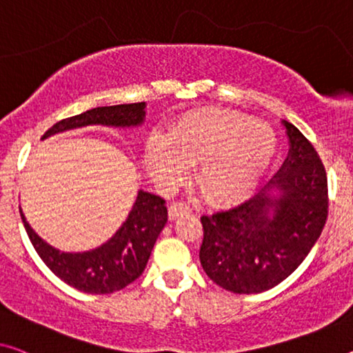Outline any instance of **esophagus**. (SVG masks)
I'll return each instance as SVG.
<instances>
[{
  "mask_svg": "<svg viewBox=\"0 0 353 353\" xmlns=\"http://www.w3.org/2000/svg\"><path fill=\"white\" fill-rule=\"evenodd\" d=\"M192 212V208L188 206L187 203H182V201H177V203H172L170 206V219L174 220L177 217H181V215H185V214H190Z\"/></svg>",
  "mask_w": 353,
  "mask_h": 353,
  "instance_id": "34e87169",
  "label": "esophagus"
}]
</instances>
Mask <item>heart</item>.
Instances as JSON below:
<instances>
[{"instance_id":"b5f03b06","label":"heart","mask_w":353,"mask_h":353,"mask_svg":"<svg viewBox=\"0 0 353 353\" xmlns=\"http://www.w3.org/2000/svg\"><path fill=\"white\" fill-rule=\"evenodd\" d=\"M277 149L271 126L245 114L210 109L183 117L170 133L152 136L145 165L161 190L179 187L196 163V181L212 199L245 193L270 168Z\"/></svg>"}]
</instances>
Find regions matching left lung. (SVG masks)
Here are the masks:
<instances>
[{
  "mask_svg": "<svg viewBox=\"0 0 353 353\" xmlns=\"http://www.w3.org/2000/svg\"><path fill=\"white\" fill-rule=\"evenodd\" d=\"M282 123L290 150L270 183L239 206L201 217L203 270L233 293H261L281 283L306 259L327 222L323 163L296 126ZM271 188L281 194L271 197Z\"/></svg>",
  "mask_w": 353,
  "mask_h": 353,
  "instance_id": "left-lung-1",
  "label": "left lung"
}]
</instances>
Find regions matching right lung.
<instances>
[{
    "mask_svg": "<svg viewBox=\"0 0 353 353\" xmlns=\"http://www.w3.org/2000/svg\"><path fill=\"white\" fill-rule=\"evenodd\" d=\"M144 103L94 108L74 117L63 119L46 131L42 139L60 131L85 125L136 126L143 123ZM22 215L28 238L46 266L68 285L83 293L106 294L122 290L134 282L149 261L154 244L168 222L165 199L139 190L126 222L106 244L82 254H65L44 243Z\"/></svg>",
    "mask_w": 353,
    "mask_h": 353,
    "instance_id": "1",
    "label": "right lung"
}]
</instances>
